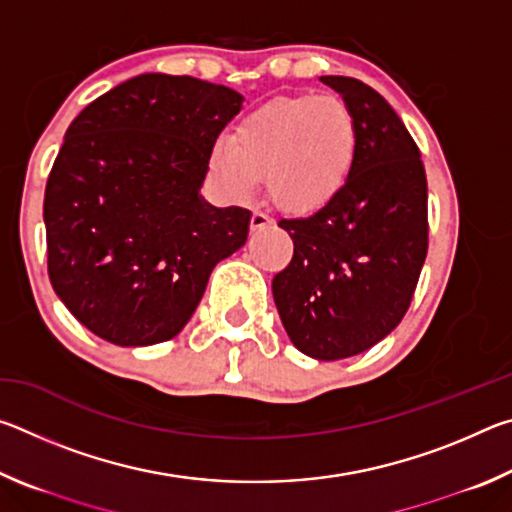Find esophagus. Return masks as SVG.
I'll return each mask as SVG.
<instances>
[{
	"label": "esophagus",
	"mask_w": 512,
	"mask_h": 512,
	"mask_svg": "<svg viewBox=\"0 0 512 512\" xmlns=\"http://www.w3.org/2000/svg\"><path fill=\"white\" fill-rule=\"evenodd\" d=\"M268 223H271V216L266 212H253V216H250V230H262Z\"/></svg>",
	"instance_id": "esophagus-1"
}]
</instances>
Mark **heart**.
Here are the masks:
<instances>
[{"label":"heart","instance_id":"1","mask_svg":"<svg viewBox=\"0 0 512 512\" xmlns=\"http://www.w3.org/2000/svg\"><path fill=\"white\" fill-rule=\"evenodd\" d=\"M357 162V126L336 99L268 101L239 121L232 140L210 153L214 183L232 198H248L266 176V192L284 210L311 212L348 183Z\"/></svg>","mask_w":512,"mask_h":512}]
</instances>
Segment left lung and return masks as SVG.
I'll list each match as a JSON object with an SVG mask.
<instances>
[{
	"instance_id": "8db88e82",
	"label": "left lung",
	"mask_w": 512,
	"mask_h": 512,
	"mask_svg": "<svg viewBox=\"0 0 512 512\" xmlns=\"http://www.w3.org/2000/svg\"><path fill=\"white\" fill-rule=\"evenodd\" d=\"M357 126V162L332 201L282 219L293 257L273 277L291 343L336 361L366 352L400 325L429 246L427 176L404 121L370 85L320 76Z\"/></svg>"
}]
</instances>
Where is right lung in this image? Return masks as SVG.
Wrapping results in <instances>:
<instances>
[{
    "label": "right lung",
    "instance_id": "1",
    "mask_svg": "<svg viewBox=\"0 0 512 512\" xmlns=\"http://www.w3.org/2000/svg\"><path fill=\"white\" fill-rule=\"evenodd\" d=\"M239 92L142 74L69 124L45 189L47 268L85 327L124 348L169 341L212 268L246 244L250 212L198 194Z\"/></svg>",
    "mask_w": 512,
    "mask_h": 512
}]
</instances>
